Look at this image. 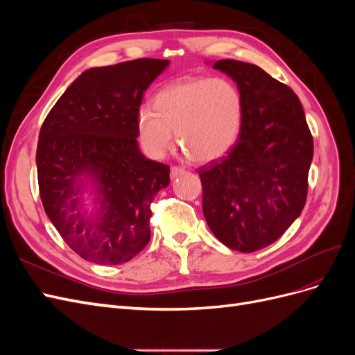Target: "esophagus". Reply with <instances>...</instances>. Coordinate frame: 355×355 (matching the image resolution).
Listing matches in <instances>:
<instances>
[{"label": "esophagus", "instance_id": "34e87169", "mask_svg": "<svg viewBox=\"0 0 355 355\" xmlns=\"http://www.w3.org/2000/svg\"><path fill=\"white\" fill-rule=\"evenodd\" d=\"M185 173H187L185 168H182V167H171V170H170V178H171V179H176L178 176H182V175H185Z\"/></svg>", "mask_w": 355, "mask_h": 355}]
</instances>
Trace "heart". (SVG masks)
I'll use <instances>...</instances> for the list:
<instances>
[{
  "instance_id": "1",
  "label": "heart",
  "mask_w": 355,
  "mask_h": 355,
  "mask_svg": "<svg viewBox=\"0 0 355 355\" xmlns=\"http://www.w3.org/2000/svg\"><path fill=\"white\" fill-rule=\"evenodd\" d=\"M244 118V101L237 85L225 78L191 77L159 89L153 108L136 112V130L144 151L163 158L178 144L197 163L227 155L237 142Z\"/></svg>"
}]
</instances>
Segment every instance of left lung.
<instances>
[{"label":"left lung","mask_w":355,"mask_h":355,"mask_svg":"<svg viewBox=\"0 0 355 355\" xmlns=\"http://www.w3.org/2000/svg\"><path fill=\"white\" fill-rule=\"evenodd\" d=\"M237 83L244 118L227 157L198 168L202 213L216 239L250 253L272 244L302 211L313 136L295 92L259 67L222 59L213 65Z\"/></svg>","instance_id":"1"}]
</instances>
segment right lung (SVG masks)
Masks as SVG:
<instances>
[{
	"instance_id": "obj_1",
	"label": "right lung",
	"mask_w": 355,
	"mask_h": 355,
	"mask_svg": "<svg viewBox=\"0 0 355 355\" xmlns=\"http://www.w3.org/2000/svg\"><path fill=\"white\" fill-rule=\"evenodd\" d=\"M168 63L136 59L84 71L42 123L37 146L42 206L85 261L128 262L151 239L149 206L170 184V167L141 153L136 112Z\"/></svg>"
}]
</instances>
